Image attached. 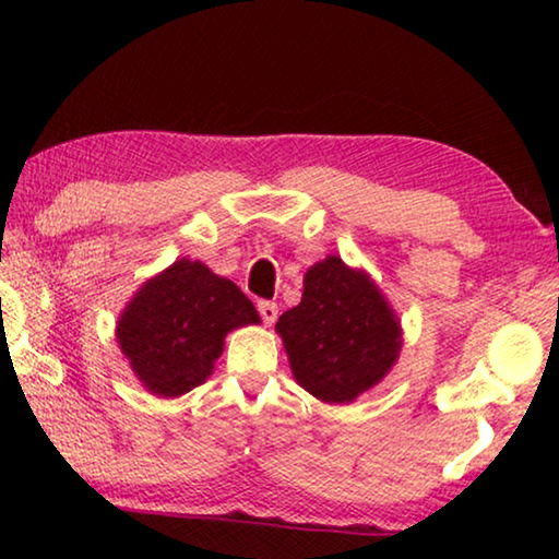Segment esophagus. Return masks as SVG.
<instances>
[{"mask_svg": "<svg viewBox=\"0 0 559 559\" xmlns=\"http://www.w3.org/2000/svg\"><path fill=\"white\" fill-rule=\"evenodd\" d=\"M259 313L263 318V323L273 325V323H276V318H278V306L273 300H261L259 302Z\"/></svg>", "mask_w": 559, "mask_h": 559, "instance_id": "obj_1", "label": "esophagus"}]
</instances>
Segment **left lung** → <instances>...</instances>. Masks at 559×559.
Listing matches in <instances>:
<instances>
[{
	"label": "left lung",
	"mask_w": 559,
	"mask_h": 559,
	"mask_svg": "<svg viewBox=\"0 0 559 559\" xmlns=\"http://www.w3.org/2000/svg\"><path fill=\"white\" fill-rule=\"evenodd\" d=\"M290 372L325 404H353L374 390L402 353V323L362 269L325 257L302 276V298L278 318Z\"/></svg>",
	"instance_id": "left-lung-1"
}]
</instances>
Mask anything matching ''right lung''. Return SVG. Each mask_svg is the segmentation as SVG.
<instances>
[{
    "mask_svg": "<svg viewBox=\"0 0 559 559\" xmlns=\"http://www.w3.org/2000/svg\"><path fill=\"white\" fill-rule=\"evenodd\" d=\"M253 302L202 261L179 259L147 278L116 325L132 374L155 396H182L204 384L236 328L259 325Z\"/></svg>",
    "mask_w": 559,
    "mask_h": 559,
    "instance_id": "obj_1",
    "label": "right lung"
}]
</instances>
